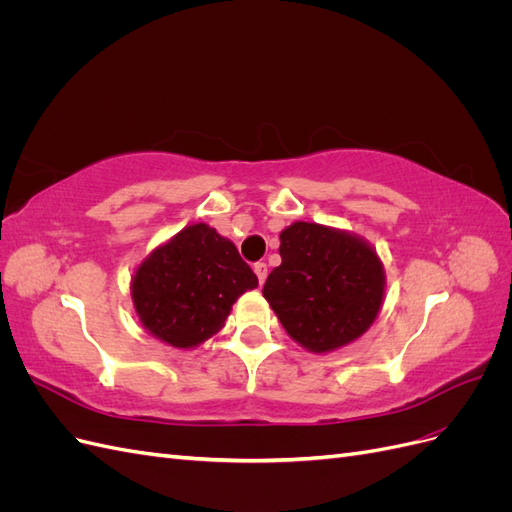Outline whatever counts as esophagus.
Segmentation results:
<instances>
[{
    "mask_svg": "<svg viewBox=\"0 0 512 512\" xmlns=\"http://www.w3.org/2000/svg\"><path fill=\"white\" fill-rule=\"evenodd\" d=\"M254 273H256V277H258V282L265 284V280H267V262H256V265H254Z\"/></svg>",
    "mask_w": 512,
    "mask_h": 512,
    "instance_id": "34e87169",
    "label": "esophagus"
}]
</instances>
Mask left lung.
<instances>
[{
	"mask_svg": "<svg viewBox=\"0 0 512 512\" xmlns=\"http://www.w3.org/2000/svg\"><path fill=\"white\" fill-rule=\"evenodd\" d=\"M282 265L262 294L286 333L324 354L348 346L374 324L384 301L382 260L365 239L314 222L280 232Z\"/></svg>",
	"mask_w": 512,
	"mask_h": 512,
	"instance_id": "left-lung-1",
	"label": "left lung"
}]
</instances>
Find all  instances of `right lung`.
Masks as SVG:
<instances>
[{
  "instance_id": "obj_1",
  "label": "right lung",
  "mask_w": 512,
  "mask_h": 512,
  "mask_svg": "<svg viewBox=\"0 0 512 512\" xmlns=\"http://www.w3.org/2000/svg\"><path fill=\"white\" fill-rule=\"evenodd\" d=\"M258 277L237 247L207 224H192L158 245L132 275V303L160 342L190 350L218 333Z\"/></svg>"
}]
</instances>
